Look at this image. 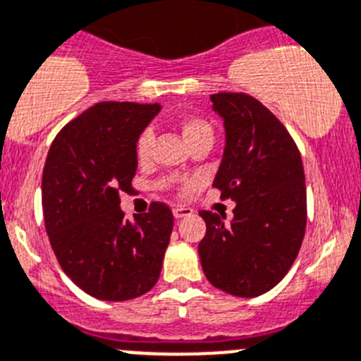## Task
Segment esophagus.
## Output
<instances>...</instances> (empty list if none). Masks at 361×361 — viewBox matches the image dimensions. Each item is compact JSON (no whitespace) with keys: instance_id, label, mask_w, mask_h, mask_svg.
I'll return each mask as SVG.
<instances>
[{"instance_id":"34e87169","label":"esophagus","mask_w":361,"mask_h":361,"mask_svg":"<svg viewBox=\"0 0 361 361\" xmlns=\"http://www.w3.org/2000/svg\"><path fill=\"white\" fill-rule=\"evenodd\" d=\"M194 213V209L192 208H187V206H176V208L173 209V215L174 219H183V216H188Z\"/></svg>"}]
</instances>
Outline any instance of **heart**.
Instances as JSON below:
<instances>
[{
	"label": "heart",
	"mask_w": 361,
	"mask_h": 361,
	"mask_svg": "<svg viewBox=\"0 0 361 361\" xmlns=\"http://www.w3.org/2000/svg\"><path fill=\"white\" fill-rule=\"evenodd\" d=\"M180 130L183 135L185 142L188 146L195 145V142L208 141L213 142V128L204 118L199 116H187L180 121ZM153 146V132L145 130L137 139V157L139 160H148L152 155Z\"/></svg>",
	"instance_id": "heart-1"
}]
</instances>
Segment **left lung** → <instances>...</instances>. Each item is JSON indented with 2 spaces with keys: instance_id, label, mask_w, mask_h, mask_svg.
Listing matches in <instances>:
<instances>
[{
  "instance_id": "obj_1",
  "label": "left lung",
  "mask_w": 361,
  "mask_h": 361,
  "mask_svg": "<svg viewBox=\"0 0 361 361\" xmlns=\"http://www.w3.org/2000/svg\"><path fill=\"white\" fill-rule=\"evenodd\" d=\"M226 146L213 187L236 202L233 220L201 212L206 234L199 259L209 284L240 298L274 289L305 236L307 190L302 157L284 125L245 93H215Z\"/></svg>"
}]
</instances>
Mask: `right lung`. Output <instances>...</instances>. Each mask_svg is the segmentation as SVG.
I'll return each mask as SVG.
<instances>
[{"mask_svg": "<svg viewBox=\"0 0 361 361\" xmlns=\"http://www.w3.org/2000/svg\"><path fill=\"white\" fill-rule=\"evenodd\" d=\"M160 104L100 102L61 128L42 176V208L59 266L77 288L125 302L157 284L173 231V212L153 202L128 220L120 192L132 190L137 139Z\"/></svg>", "mask_w": 361, "mask_h": 361, "instance_id": "1", "label": "right lung"}]
</instances>
